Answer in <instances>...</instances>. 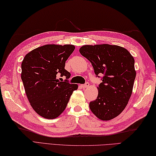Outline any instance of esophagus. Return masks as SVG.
<instances>
[{
  "instance_id": "esophagus-1",
  "label": "esophagus",
  "mask_w": 156,
  "mask_h": 156,
  "mask_svg": "<svg viewBox=\"0 0 156 156\" xmlns=\"http://www.w3.org/2000/svg\"><path fill=\"white\" fill-rule=\"evenodd\" d=\"M89 83H88V82H87L84 85H81V87H83V88H86V87H89Z\"/></svg>"
}]
</instances>
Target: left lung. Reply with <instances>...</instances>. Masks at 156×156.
Returning a JSON list of instances; mask_svg holds the SVG:
<instances>
[{
    "instance_id": "8db88e82",
    "label": "left lung",
    "mask_w": 156,
    "mask_h": 156,
    "mask_svg": "<svg viewBox=\"0 0 156 156\" xmlns=\"http://www.w3.org/2000/svg\"><path fill=\"white\" fill-rule=\"evenodd\" d=\"M79 52L92 64L97 77L104 75L96 100L89 103L90 111L102 120L119 116L132 93L136 75L134 58L126 49L115 45H85Z\"/></svg>"
}]
</instances>
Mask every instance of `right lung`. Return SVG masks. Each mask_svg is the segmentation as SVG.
Masks as SVG:
<instances>
[{
	"label": "right lung",
	"instance_id": "1",
	"mask_svg": "<svg viewBox=\"0 0 156 156\" xmlns=\"http://www.w3.org/2000/svg\"><path fill=\"white\" fill-rule=\"evenodd\" d=\"M75 49L73 45L48 44L33 49L22 62L21 79L30 105L48 119L58 117L66 109L78 85L71 84L66 62Z\"/></svg>",
	"mask_w": 156,
	"mask_h": 156
}]
</instances>
